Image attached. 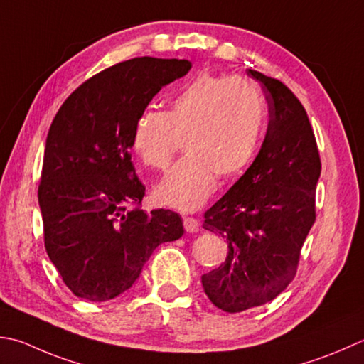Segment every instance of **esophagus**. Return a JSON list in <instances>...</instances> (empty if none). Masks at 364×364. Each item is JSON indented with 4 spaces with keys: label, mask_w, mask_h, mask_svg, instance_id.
Returning a JSON list of instances; mask_svg holds the SVG:
<instances>
[{
    "label": "esophagus",
    "mask_w": 364,
    "mask_h": 364,
    "mask_svg": "<svg viewBox=\"0 0 364 364\" xmlns=\"http://www.w3.org/2000/svg\"><path fill=\"white\" fill-rule=\"evenodd\" d=\"M183 225L186 232L189 233H194L198 230V220L196 218H189V216H184L183 218Z\"/></svg>",
    "instance_id": "34e87169"
}]
</instances>
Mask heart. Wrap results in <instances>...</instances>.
I'll list each match as a JSON object with an SVG mask.
<instances>
[{"label":"heart","instance_id":"1","mask_svg":"<svg viewBox=\"0 0 364 364\" xmlns=\"http://www.w3.org/2000/svg\"><path fill=\"white\" fill-rule=\"evenodd\" d=\"M263 126L265 105L254 83L200 73L173 91L167 112L140 113L131 144L146 167L164 172L183 140L188 154L159 183L156 198L170 208L192 211L208 200L216 175L230 178L249 166Z\"/></svg>","mask_w":364,"mask_h":364}]
</instances>
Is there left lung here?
I'll list each match as a JSON object with an SVG mask.
<instances>
[{
	"mask_svg": "<svg viewBox=\"0 0 364 364\" xmlns=\"http://www.w3.org/2000/svg\"><path fill=\"white\" fill-rule=\"evenodd\" d=\"M268 102L259 154L227 194L205 213L203 229L227 240L229 255L202 276L206 296L225 312L262 306L296 274L316 220L320 156L308 113L282 82L247 69Z\"/></svg>",
	"mask_w": 364,
	"mask_h": 364,
	"instance_id": "1",
	"label": "left lung"
}]
</instances>
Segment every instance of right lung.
<instances>
[{
	"label": "right lung",
	"mask_w": 364,
	"mask_h": 364,
	"mask_svg": "<svg viewBox=\"0 0 364 364\" xmlns=\"http://www.w3.org/2000/svg\"><path fill=\"white\" fill-rule=\"evenodd\" d=\"M188 60L132 58L82 83L48 129L39 206L50 260L70 291L107 301L137 281L156 247L184 233L180 215L140 208L129 149L135 119Z\"/></svg>",
	"instance_id": "1"
}]
</instances>
